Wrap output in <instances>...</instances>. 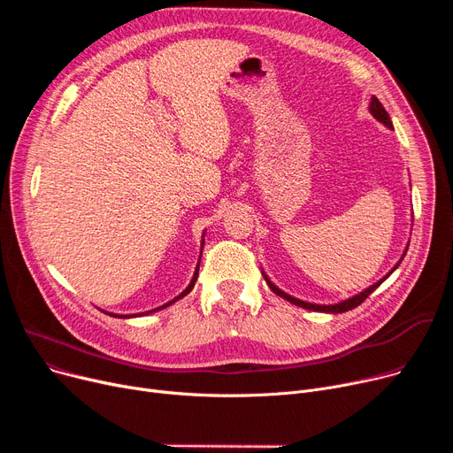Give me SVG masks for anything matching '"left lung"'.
Returning a JSON list of instances; mask_svg holds the SVG:
<instances>
[{
    "mask_svg": "<svg viewBox=\"0 0 453 453\" xmlns=\"http://www.w3.org/2000/svg\"><path fill=\"white\" fill-rule=\"evenodd\" d=\"M369 110H371V113H372V117L376 119V121H380L382 125H386L388 128H393V123H391V119H389V115H388V111H386V108L382 106V103H380L376 97H372L371 99V104H369ZM398 266V265H396ZM396 266L389 272V273H393L395 270H396ZM389 273L384 277V279H388L389 277ZM265 275V273H263ZM265 279H266V282H268V287L273 290V294H277L279 297H282V299H287V301H290L292 304H296V306H301V308H306V311H314V312H330V314H342V312H347V311H352V308H356L358 304H362L378 287L380 284L384 282V279L382 280H378V282H374L372 287H369V288H365L362 294H358V296H354V297H350V299H347V301H342V303H338V304H312V303H304V301H301V299H296V297H292V296H288V294H284L282 290H279L275 284L265 275Z\"/></svg>",
    "mask_w": 453,
    "mask_h": 453,
    "instance_id": "obj_1",
    "label": "left lung"
}]
</instances>
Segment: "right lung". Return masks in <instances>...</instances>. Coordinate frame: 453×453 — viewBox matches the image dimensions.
Instances as JSON below:
<instances>
[{
    "label": "right lung",
    "mask_w": 453,
    "mask_h": 453,
    "mask_svg": "<svg viewBox=\"0 0 453 453\" xmlns=\"http://www.w3.org/2000/svg\"><path fill=\"white\" fill-rule=\"evenodd\" d=\"M203 244V242H202ZM196 279H198V270H196V273H195V277H193V280H190V284H188V287L176 297V299H173V301H169V303H166V304H163V306H159V308H154V311H150V312H156V311H161V308H166V306H169V304H173V303H176L178 299H181V297H185L190 290H193V287H195V282H196ZM150 312H145V314H150ZM110 316H115V314H110ZM134 316H137V314H134ZM142 316V314H141ZM117 318H132V316H117Z\"/></svg>",
    "instance_id": "obj_1"
}]
</instances>
